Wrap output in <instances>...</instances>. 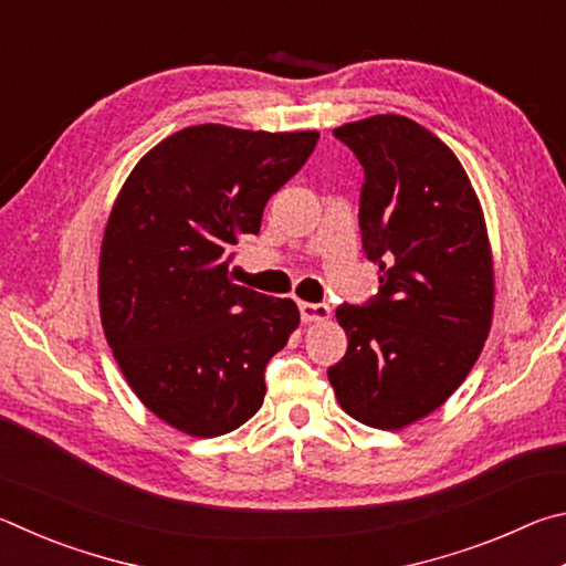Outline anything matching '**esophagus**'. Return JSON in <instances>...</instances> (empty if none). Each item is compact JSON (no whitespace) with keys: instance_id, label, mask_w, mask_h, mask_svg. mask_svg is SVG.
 <instances>
[{"instance_id":"34e87169","label":"esophagus","mask_w":566,"mask_h":566,"mask_svg":"<svg viewBox=\"0 0 566 566\" xmlns=\"http://www.w3.org/2000/svg\"><path fill=\"white\" fill-rule=\"evenodd\" d=\"M300 314H302V322H324V319H329V306L300 302Z\"/></svg>"}]
</instances>
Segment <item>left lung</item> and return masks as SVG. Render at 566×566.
Instances as JSON below:
<instances>
[{"label":"left lung","instance_id":"1","mask_svg":"<svg viewBox=\"0 0 566 566\" xmlns=\"http://www.w3.org/2000/svg\"><path fill=\"white\" fill-rule=\"evenodd\" d=\"M334 137L364 169L359 232L379 292L337 306L349 344L327 377L349 417L401 429L444 405L490 334L482 207L452 149L417 122L379 114Z\"/></svg>","mask_w":566,"mask_h":566}]
</instances>
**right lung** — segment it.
Returning <instances> with one entry per match:
<instances>
[{
    "label": "right lung",
    "instance_id": "obj_1",
    "mask_svg": "<svg viewBox=\"0 0 566 566\" xmlns=\"http://www.w3.org/2000/svg\"><path fill=\"white\" fill-rule=\"evenodd\" d=\"M317 139L187 127L139 159L114 202L99 260L102 327L134 395L181 432L227 434L262 407L266 364L300 310L234 284L229 262Z\"/></svg>",
    "mask_w": 566,
    "mask_h": 566
}]
</instances>
